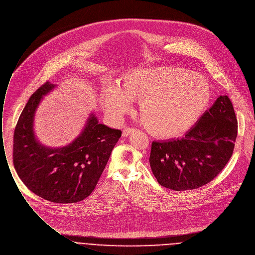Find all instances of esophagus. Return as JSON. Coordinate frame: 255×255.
<instances>
[{
    "instance_id": "34e87169",
    "label": "esophagus",
    "mask_w": 255,
    "mask_h": 255,
    "mask_svg": "<svg viewBox=\"0 0 255 255\" xmlns=\"http://www.w3.org/2000/svg\"><path fill=\"white\" fill-rule=\"evenodd\" d=\"M135 129L134 128H125L124 130H123V136L124 137H127V136H128L131 132H133Z\"/></svg>"
}]
</instances>
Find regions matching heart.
Returning a JSON list of instances; mask_svg holds the SVG:
<instances>
[{"label": "heart", "instance_id": "1", "mask_svg": "<svg viewBox=\"0 0 255 255\" xmlns=\"http://www.w3.org/2000/svg\"><path fill=\"white\" fill-rule=\"evenodd\" d=\"M211 99L209 82L200 74L161 66L136 68L126 73L119 84L104 88L101 105L115 120L139 102L143 128L153 136L178 137L190 130L207 109Z\"/></svg>", "mask_w": 255, "mask_h": 255}]
</instances>
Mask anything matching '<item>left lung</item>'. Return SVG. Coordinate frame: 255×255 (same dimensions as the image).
Returning <instances> with one entry per match:
<instances>
[{
    "instance_id": "obj_1",
    "label": "left lung",
    "mask_w": 255,
    "mask_h": 255,
    "mask_svg": "<svg viewBox=\"0 0 255 255\" xmlns=\"http://www.w3.org/2000/svg\"><path fill=\"white\" fill-rule=\"evenodd\" d=\"M238 135V120L228 96H220L182 138L153 141L150 167L158 183L185 191L211 182L229 162Z\"/></svg>"
}]
</instances>
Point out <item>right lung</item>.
I'll list each match as a JSON object with an SVG mask.
<instances>
[{
  "instance_id": "obj_1",
  "label": "right lung",
  "mask_w": 255,
  "mask_h": 255,
  "mask_svg": "<svg viewBox=\"0 0 255 255\" xmlns=\"http://www.w3.org/2000/svg\"><path fill=\"white\" fill-rule=\"evenodd\" d=\"M55 87L46 82L27 101L14 128L12 161L20 180L35 195L58 204L77 203L95 189L122 131L99 124L92 113L70 144L42 145L34 135V114L43 96Z\"/></svg>"
}]
</instances>
